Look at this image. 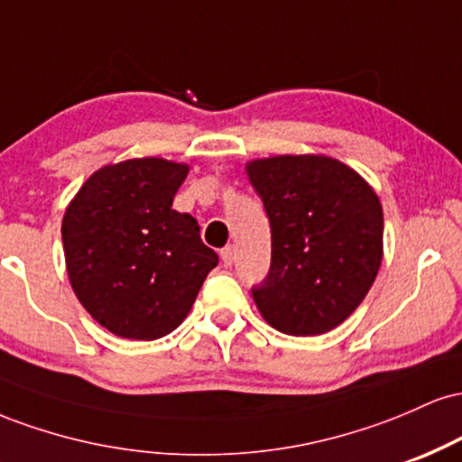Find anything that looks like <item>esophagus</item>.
Returning <instances> with one entry per match:
<instances>
[{
	"mask_svg": "<svg viewBox=\"0 0 462 462\" xmlns=\"http://www.w3.org/2000/svg\"><path fill=\"white\" fill-rule=\"evenodd\" d=\"M235 256H236L235 245H227V247L221 249V261H224V264H227V267H230V264L235 263Z\"/></svg>",
	"mask_w": 462,
	"mask_h": 462,
	"instance_id": "1",
	"label": "esophagus"
}]
</instances>
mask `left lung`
<instances>
[{
	"mask_svg": "<svg viewBox=\"0 0 462 462\" xmlns=\"http://www.w3.org/2000/svg\"><path fill=\"white\" fill-rule=\"evenodd\" d=\"M272 226V267L252 295L291 337L330 332L358 309L383 263V204L371 184L323 153L245 164Z\"/></svg>",
	"mask_w": 462,
	"mask_h": 462,
	"instance_id": "8db88e82",
	"label": "left lung"
}]
</instances>
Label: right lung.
<instances>
[{
    "mask_svg": "<svg viewBox=\"0 0 462 462\" xmlns=\"http://www.w3.org/2000/svg\"><path fill=\"white\" fill-rule=\"evenodd\" d=\"M189 164L130 158L91 173L62 217L67 275L79 304L121 338L153 341L187 319L219 256L173 210Z\"/></svg>",
    "mask_w": 462,
    "mask_h": 462,
    "instance_id": "1",
    "label": "right lung"
}]
</instances>
